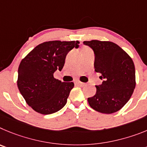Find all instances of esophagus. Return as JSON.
Returning a JSON list of instances; mask_svg holds the SVG:
<instances>
[{
    "instance_id": "34e87169",
    "label": "esophagus",
    "mask_w": 147,
    "mask_h": 147,
    "mask_svg": "<svg viewBox=\"0 0 147 147\" xmlns=\"http://www.w3.org/2000/svg\"><path fill=\"white\" fill-rule=\"evenodd\" d=\"M76 83H77V84H78V85L80 86H83L85 85V83H82V82H80V81H77Z\"/></svg>"
}]
</instances>
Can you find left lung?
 Segmentation results:
<instances>
[{
    "mask_svg": "<svg viewBox=\"0 0 147 147\" xmlns=\"http://www.w3.org/2000/svg\"><path fill=\"white\" fill-rule=\"evenodd\" d=\"M94 53V70L103 80L95 86L94 96L88 97L89 105L96 111L113 113L130 99L136 87V70L133 60L119 45L111 42L85 41Z\"/></svg>",
    "mask_w": 147,
    "mask_h": 147,
    "instance_id": "obj_1",
    "label": "left lung"
}]
</instances>
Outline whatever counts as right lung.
I'll list each match as a JSON object with an SVG mask.
<instances>
[{
	"label": "right lung",
	"instance_id": "right-lung-1",
	"mask_svg": "<svg viewBox=\"0 0 147 147\" xmlns=\"http://www.w3.org/2000/svg\"><path fill=\"white\" fill-rule=\"evenodd\" d=\"M78 41L43 42L21 61L18 68V86L28 105L35 111L51 114L66 105L74 87L72 82H61L53 74L63 69L71 50L78 48Z\"/></svg>",
	"mask_w": 147,
	"mask_h": 147
}]
</instances>
